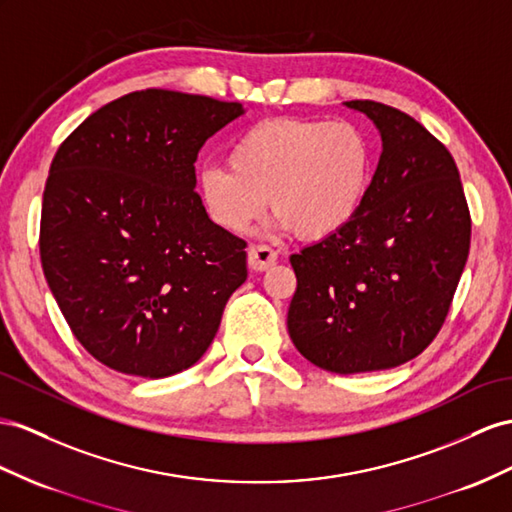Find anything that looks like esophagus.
<instances>
[{
  "mask_svg": "<svg viewBox=\"0 0 512 512\" xmlns=\"http://www.w3.org/2000/svg\"><path fill=\"white\" fill-rule=\"evenodd\" d=\"M277 264V253L272 251L270 246L264 244H253L248 248V268L255 272H264Z\"/></svg>",
  "mask_w": 512,
  "mask_h": 512,
  "instance_id": "1",
  "label": "esophagus"
}]
</instances>
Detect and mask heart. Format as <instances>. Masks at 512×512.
<instances>
[{"mask_svg": "<svg viewBox=\"0 0 512 512\" xmlns=\"http://www.w3.org/2000/svg\"><path fill=\"white\" fill-rule=\"evenodd\" d=\"M227 166L203 168L196 192L207 218L242 233L264 214L266 199L281 229L324 240L357 216L372 181V151L346 121L270 119L231 142Z\"/></svg>", "mask_w": 512, "mask_h": 512, "instance_id": "obj_1", "label": "heart"}]
</instances>
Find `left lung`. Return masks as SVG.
I'll list each match as a JSON object with an SVG mask.
<instances>
[{
	"label": "left lung",
	"mask_w": 512,
	"mask_h": 512,
	"mask_svg": "<svg viewBox=\"0 0 512 512\" xmlns=\"http://www.w3.org/2000/svg\"><path fill=\"white\" fill-rule=\"evenodd\" d=\"M344 106L383 140L370 190L348 225L290 257L287 331L318 368L361 374L415 359L448 316L469 255L471 218L450 151L385 103Z\"/></svg>",
	"instance_id": "8db88e82"
}]
</instances>
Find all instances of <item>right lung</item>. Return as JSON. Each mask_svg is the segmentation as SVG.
<instances>
[{
  "label": "right lung",
  "instance_id": "add662e5",
  "mask_svg": "<svg viewBox=\"0 0 512 512\" xmlns=\"http://www.w3.org/2000/svg\"><path fill=\"white\" fill-rule=\"evenodd\" d=\"M244 112L147 88L60 144L43 192V272L77 342L108 368L166 378L214 342L246 281V242L207 218L194 162Z\"/></svg>",
  "mask_w": 512,
  "mask_h": 512
}]
</instances>
